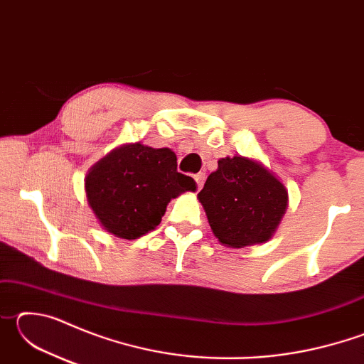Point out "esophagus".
<instances>
[{
  "instance_id": "34e87169",
  "label": "esophagus",
  "mask_w": 364,
  "mask_h": 364,
  "mask_svg": "<svg viewBox=\"0 0 364 364\" xmlns=\"http://www.w3.org/2000/svg\"><path fill=\"white\" fill-rule=\"evenodd\" d=\"M194 180H196V183H197V189H200L202 186H204V181H205V173H197L196 176H194Z\"/></svg>"
}]
</instances>
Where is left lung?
Listing matches in <instances>:
<instances>
[{
  "label": "left lung",
  "mask_w": 364,
  "mask_h": 364,
  "mask_svg": "<svg viewBox=\"0 0 364 364\" xmlns=\"http://www.w3.org/2000/svg\"><path fill=\"white\" fill-rule=\"evenodd\" d=\"M218 241L230 247L264 242L287 208V189L260 164L245 157L218 160L199 194Z\"/></svg>",
  "instance_id": "obj_1"
}]
</instances>
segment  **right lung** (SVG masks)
<instances>
[{
	"instance_id": "obj_1",
	"label": "right lung",
	"mask_w": 364,
	"mask_h": 364,
	"mask_svg": "<svg viewBox=\"0 0 364 364\" xmlns=\"http://www.w3.org/2000/svg\"><path fill=\"white\" fill-rule=\"evenodd\" d=\"M85 189L102 228L117 237L136 239L160 223L173 197L196 191V181L176 170L171 149L136 143L100 160L86 176Z\"/></svg>"
}]
</instances>
